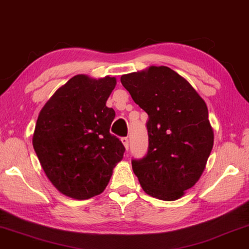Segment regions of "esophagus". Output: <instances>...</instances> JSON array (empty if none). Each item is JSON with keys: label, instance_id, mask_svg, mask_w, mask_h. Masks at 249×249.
<instances>
[{"label": "esophagus", "instance_id": "esophagus-1", "mask_svg": "<svg viewBox=\"0 0 249 249\" xmlns=\"http://www.w3.org/2000/svg\"><path fill=\"white\" fill-rule=\"evenodd\" d=\"M121 141H122V143H123V145L125 146L126 150H128V139L127 137H122Z\"/></svg>", "mask_w": 249, "mask_h": 249}]
</instances>
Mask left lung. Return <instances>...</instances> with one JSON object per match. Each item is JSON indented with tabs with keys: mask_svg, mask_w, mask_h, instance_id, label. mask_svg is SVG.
I'll return each instance as SVG.
<instances>
[{
	"mask_svg": "<svg viewBox=\"0 0 249 249\" xmlns=\"http://www.w3.org/2000/svg\"><path fill=\"white\" fill-rule=\"evenodd\" d=\"M133 101L148 115V150L132 168L145 194L173 201L194 187L213 146L203 99L187 79L165 66L121 77Z\"/></svg>",
	"mask_w": 249,
	"mask_h": 249,
	"instance_id": "8db88e82",
	"label": "left lung"
}]
</instances>
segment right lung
<instances>
[{"label": "right lung", "instance_id": "obj_1", "mask_svg": "<svg viewBox=\"0 0 249 249\" xmlns=\"http://www.w3.org/2000/svg\"><path fill=\"white\" fill-rule=\"evenodd\" d=\"M116 78L73 76L51 96L36 121L32 144L48 179L62 195L85 200L105 190L125 147L109 133L106 102Z\"/></svg>", "mask_w": 249, "mask_h": 249}]
</instances>
